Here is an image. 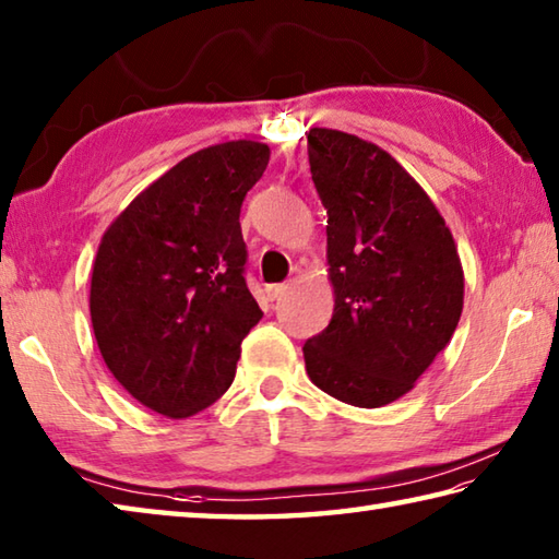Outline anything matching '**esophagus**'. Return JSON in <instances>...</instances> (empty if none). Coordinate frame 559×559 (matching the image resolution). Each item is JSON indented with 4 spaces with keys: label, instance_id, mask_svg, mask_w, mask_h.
Masks as SVG:
<instances>
[{
    "label": "esophagus",
    "instance_id": "obj_1",
    "mask_svg": "<svg viewBox=\"0 0 559 559\" xmlns=\"http://www.w3.org/2000/svg\"><path fill=\"white\" fill-rule=\"evenodd\" d=\"M286 290H288V283H276V286H269V288H266V296H269L271 300H278Z\"/></svg>",
    "mask_w": 559,
    "mask_h": 559
}]
</instances>
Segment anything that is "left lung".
<instances>
[{"label": "left lung", "mask_w": 559, "mask_h": 559, "mask_svg": "<svg viewBox=\"0 0 559 559\" xmlns=\"http://www.w3.org/2000/svg\"><path fill=\"white\" fill-rule=\"evenodd\" d=\"M308 156L328 210L334 312L302 347L306 371L332 399L381 408L450 344L464 306L460 253L428 192L389 151L314 127Z\"/></svg>", "instance_id": "8db88e82"}]
</instances>
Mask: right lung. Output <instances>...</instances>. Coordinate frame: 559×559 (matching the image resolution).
Wrapping results in <instances>:
<instances>
[{"mask_svg":"<svg viewBox=\"0 0 559 559\" xmlns=\"http://www.w3.org/2000/svg\"><path fill=\"white\" fill-rule=\"evenodd\" d=\"M269 156L247 139L195 151L141 190L99 241L90 283L99 354L166 418H190L229 389L241 340L263 314L245 281L239 212Z\"/></svg>","mask_w":559,"mask_h":559,"instance_id":"right-lung-1","label":"right lung"}]
</instances>
